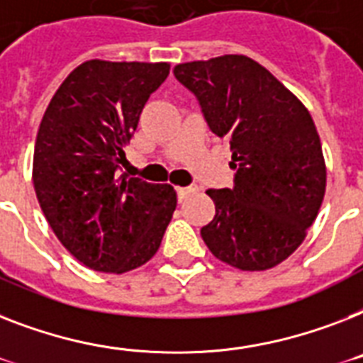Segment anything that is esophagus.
Returning a JSON list of instances; mask_svg holds the SVG:
<instances>
[{
  "instance_id": "obj_1",
  "label": "esophagus",
  "mask_w": 363,
  "mask_h": 363,
  "mask_svg": "<svg viewBox=\"0 0 363 363\" xmlns=\"http://www.w3.org/2000/svg\"><path fill=\"white\" fill-rule=\"evenodd\" d=\"M197 190L196 184H190V186H182V188H177V196H179V199H184V197L188 196V194H194V191Z\"/></svg>"
}]
</instances>
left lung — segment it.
Wrapping results in <instances>:
<instances>
[{"instance_id":"left-lung-1","label":"left lung","mask_w":363,"mask_h":363,"mask_svg":"<svg viewBox=\"0 0 363 363\" xmlns=\"http://www.w3.org/2000/svg\"><path fill=\"white\" fill-rule=\"evenodd\" d=\"M218 138H229L233 188L208 190L216 205L201 237L212 255L240 270H267L291 255L319 214L326 167L309 111L246 55L177 65Z\"/></svg>"}]
</instances>
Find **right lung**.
Segmentation results:
<instances>
[{
    "mask_svg": "<svg viewBox=\"0 0 363 363\" xmlns=\"http://www.w3.org/2000/svg\"><path fill=\"white\" fill-rule=\"evenodd\" d=\"M167 74V63L85 61L40 121L33 156L38 205L65 248L96 272L145 264L172 222L173 186L121 173L143 106Z\"/></svg>",
    "mask_w": 363,
    "mask_h": 363,
    "instance_id": "add662e5",
    "label": "right lung"
}]
</instances>
